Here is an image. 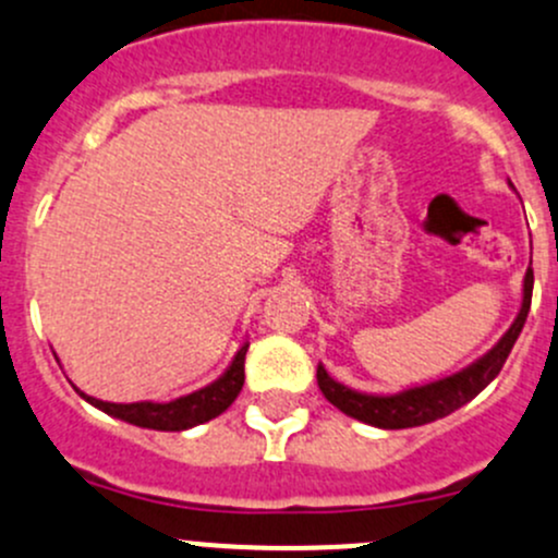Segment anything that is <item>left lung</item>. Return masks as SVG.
Instances as JSON below:
<instances>
[{"label": "left lung", "mask_w": 558, "mask_h": 558, "mask_svg": "<svg viewBox=\"0 0 558 558\" xmlns=\"http://www.w3.org/2000/svg\"><path fill=\"white\" fill-rule=\"evenodd\" d=\"M532 286L534 275L532 269H526V275H523L521 307L510 329L499 337V342L492 351H486L481 359L466 364L459 373L446 375L440 380H429V384L402 388L397 393H367L340 384V380H335L326 373L324 364H318L315 378H318L320 393L345 415L362 421V424L378 426V429H410V426H424L437 418H446L453 410H459L461 404L475 399L499 375L505 359L510 356L515 340H519L523 324H526L529 305H532Z\"/></svg>", "instance_id": "8db88e82"}]
</instances>
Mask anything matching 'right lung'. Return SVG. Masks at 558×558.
Returning a JSON list of instances; mask_svg holds the SVG:
<instances>
[{
    "label": "right lung",
    "mask_w": 558,
    "mask_h": 558,
    "mask_svg": "<svg viewBox=\"0 0 558 558\" xmlns=\"http://www.w3.org/2000/svg\"><path fill=\"white\" fill-rule=\"evenodd\" d=\"M245 353L247 342L240 345V351L234 353L232 364L223 369L221 378H216L213 384H207L199 391H191L185 397L172 399V402H102L97 397H88L81 388H75L88 404H94L102 413L112 415V418H121L126 424L143 426V429H156V432H185L191 426H199L205 421H213L216 415H221L229 404L238 399L240 388L245 384Z\"/></svg>",
    "instance_id": "right-lung-1"
}]
</instances>
